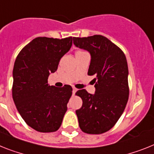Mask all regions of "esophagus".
Listing matches in <instances>:
<instances>
[{
    "mask_svg": "<svg viewBox=\"0 0 154 154\" xmlns=\"http://www.w3.org/2000/svg\"><path fill=\"white\" fill-rule=\"evenodd\" d=\"M76 91H77V89H76V88H73V95H75V93H76Z\"/></svg>",
    "mask_w": 154,
    "mask_h": 154,
    "instance_id": "esophagus-1",
    "label": "esophagus"
}]
</instances>
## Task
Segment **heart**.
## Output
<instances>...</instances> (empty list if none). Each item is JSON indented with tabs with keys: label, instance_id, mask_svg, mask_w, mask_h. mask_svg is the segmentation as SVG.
<instances>
[{
	"label": "heart",
	"instance_id": "obj_1",
	"mask_svg": "<svg viewBox=\"0 0 154 154\" xmlns=\"http://www.w3.org/2000/svg\"><path fill=\"white\" fill-rule=\"evenodd\" d=\"M80 52H83V51H77L76 53H80Z\"/></svg>",
	"mask_w": 154,
	"mask_h": 154
}]
</instances>
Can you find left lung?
I'll return each instance as SVG.
<instances>
[{
    "label": "left lung",
    "instance_id": "1",
    "mask_svg": "<svg viewBox=\"0 0 154 154\" xmlns=\"http://www.w3.org/2000/svg\"><path fill=\"white\" fill-rule=\"evenodd\" d=\"M73 38L77 47L90 52L88 74L95 75L94 95L85 89L76 92L83 102L81 109L76 110L80 128L92 135L106 132L121 117L128 100L127 59L123 51L106 37Z\"/></svg>",
    "mask_w": 154,
    "mask_h": 154
}]
</instances>
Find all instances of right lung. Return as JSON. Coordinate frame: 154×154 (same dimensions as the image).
Returning a JSON list of instances; mask_svg holds the SVG:
<instances>
[{"label": "right lung", "mask_w": 154, "mask_h": 154, "mask_svg": "<svg viewBox=\"0 0 154 154\" xmlns=\"http://www.w3.org/2000/svg\"><path fill=\"white\" fill-rule=\"evenodd\" d=\"M73 37L57 39L39 37L22 49L13 68L12 98L19 114L29 127L40 132L60 128L72 95V87L50 86L61 58L70 49Z\"/></svg>", "instance_id": "1"}]
</instances>
